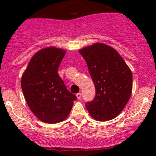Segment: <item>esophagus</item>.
I'll use <instances>...</instances> for the list:
<instances>
[{
  "mask_svg": "<svg viewBox=\"0 0 156 156\" xmlns=\"http://www.w3.org/2000/svg\"><path fill=\"white\" fill-rule=\"evenodd\" d=\"M76 97L78 99H80L81 98V93H77L76 94Z\"/></svg>",
  "mask_w": 156,
  "mask_h": 156,
  "instance_id": "obj_1",
  "label": "esophagus"
}]
</instances>
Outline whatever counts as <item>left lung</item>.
Instances as JSON below:
<instances>
[{"label":"left lung","mask_w":156,"mask_h":156,"mask_svg":"<svg viewBox=\"0 0 156 156\" xmlns=\"http://www.w3.org/2000/svg\"><path fill=\"white\" fill-rule=\"evenodd\" d=\"M95 87V96L85 104L94 119H114L127 104L132 92L133 76L119 53L104 44H94L80 50Z\"/></svg>","instance_id":"left-lung-1"}]
</instances>
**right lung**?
Wrapping results in <instances>:
<instances>
[{
	"label": "right lung",
	"mask_w": 156,
	"mask_h": 156,
	"mask_svg": "<svg viewBox=\"0 0 156 156\" xmlns=\"http://www.w3.org/2000/svg\"><path fill=\"white\" fill-rule=\"evenodd\" d=\"M66 51L56 48L39 51L23 73L22 90L28 106L39 119L48 123L63 121L76 96L69 91L58 74Z\"/></svg>",
	"instance_id": "right-lung-1"
}]
</instances>
